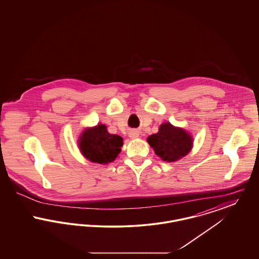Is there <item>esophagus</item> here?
<instances>
[{
    "instance_id": "obj_1",
    "label": "esophagus",
    "mask_w": 259,
    "mask_h": 259,
    "mask_svg": "<svg viewBox=\"0 0 259 259\" xmlns=\"http://www.w3.org/2000/svg\"><path fill=\"white\" fill-rule=\"evenodd\" d=\"M129 137H130L131 139H136V138H138V137H139V132H138V131H135V130H133V131H131V132L129 133Z\"/></svg>"
}]
</instances>
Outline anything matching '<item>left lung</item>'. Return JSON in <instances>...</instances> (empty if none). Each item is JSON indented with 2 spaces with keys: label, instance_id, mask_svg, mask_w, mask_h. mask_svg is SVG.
<instances>
[{
  "label": "left lung",
  "instance_id": "1",
  "mask_svg": "<svg viewBox=\"0 0 259 259\" xmlns=\"http://www.w3.org/2000/svg\"><path fill=\"white\" fill-rule=\"evenodd\" d=\"M148 143L164 161H177L185 156L192 147L191 136L169 122L161 124L157 134L149 136Z\"/></svg>",
  "mask_w": 259,
  "mask_h": 259
}]
</instances>
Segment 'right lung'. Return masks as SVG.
<instances>
[{
    "label": "right lung",
    "mask_w": 259,
    "mask_h": 259,
    "mask_svg": "<svg viewBox=\"0 0 259 259\" xmlns=\"http://www.w3.org/2000/svg\"><path fill=\"white\" fill-rule=\"evenodd\" d=\"M122 145V138L110 134L106 125L103 124L85 130L79 141L82 154L87 159L100 164H107L114 160L120 153Z\"/></svg>",
    "instance_id": "right-lung-1"
}]
</instances>
